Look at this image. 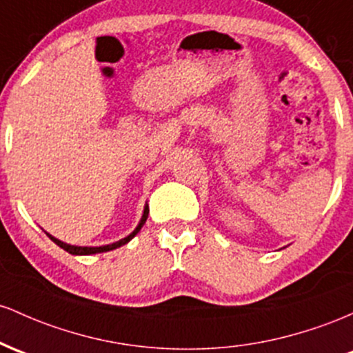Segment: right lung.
Masks as SVG:
<instances>
[{"label": "right lung", "instance_id": "obj_1", "mask_svg": "<svg viewBox=\"0 0 353 353\" xmlns=\"http://www.w3.org/2000/svg\"><path fill=\"white\" fill-rule=\"evenodd\" d=\"M148 213H150V210H148V205H145L143 215H141V220H140V223H138V227L134 228L133 232L130 233L128 236H125V239H121V240L114 241V243H110V245H103V247H77V245H70V243H65V241H61V240L54 239V236H53V235H50V233H46V235H48L50 239L53 240L54 243H57L59 248H63V250H66V252H68V253H71V255H93V253H103V252H110V250H114V248L121 247V245L128 243V241L132 240L133 236L137 235L138 232H140L141 227H143V225H145L146 219H148Z\"/></svg>", "mask_w": 353, "mask_h": 353}]
</instances>
